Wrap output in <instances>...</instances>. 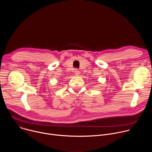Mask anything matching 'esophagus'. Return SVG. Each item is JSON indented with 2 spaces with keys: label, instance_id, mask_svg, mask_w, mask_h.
I'll return each mask as SVG.
<instances>
[{
  "label": "esophagus",
  "instance_id": "esophagus-1",
  "mask_svg": "<svg viewBox=\"0 0 152 152\" xmlns=\"http://www.w3.org/2000/svg\"><path fill=\"white\" fill-rule=\"evenodd\" d=\"M75 75L76 76H79V74H80V72H79V70H78V69H76L75 70Z\"/></svg>",
  "mask_w": 152,
  "mask_h": 152
}]
</instances>
